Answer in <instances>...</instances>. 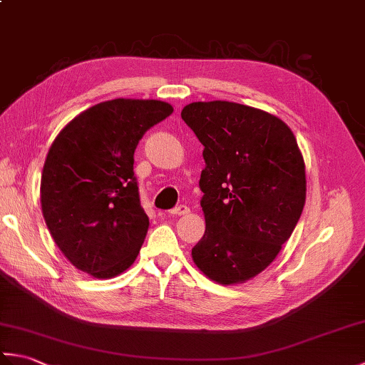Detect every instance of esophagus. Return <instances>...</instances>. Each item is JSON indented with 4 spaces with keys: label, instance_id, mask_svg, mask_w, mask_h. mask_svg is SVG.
<instances>
[{
    "label": "esophagus",
    "instance_id": "esophagus-1",
    "mask_svg": "<svg viewBox=\"0 0 365 365\" xmlns=\"http://www.w3.org/2000/svg\"><path fill=\"white\" fill-rule=\"evenodd\" d=\"M190 212V208L187 205H178L175 208H173V210H169V215L170 216H182V215H187Z\"/></svg>",
    "mask_w": 365,
    "mask_h": 365
}]
</instances>
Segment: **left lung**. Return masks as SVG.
I'll use <instances>...</instances> for the list:
<instances>
[{
	"mask_svg": "<svg viewBox=\"0 0 365 365\" xmlns=\"http://www.w3.org/2000/svg\"><path fill=\"white\" fill-rule=\"evenodd\" d=\"M182 119L204 145L199 187L205 234L197 268L222 285L262 273L290 238L306 202V168L293 131L257 108L195 102Z\"/></svg>",
	"mask_w": 365,
	"mask_h": 365,
	"instance_id": "left-lung-1",
	"label": "left lung"
}]
</instances>
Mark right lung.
Wrapping results in <instances>:
<instances>
[{"instance_id":"obj_1","label":"right lung","mask_w":365,"mask_h":365,"mask_svg":"<svg viewBox=\"0 0 365 365\" xmlns=\"http://www.w3.org/2000/svg\"><path fill=\"white\" fill-rule=\"evenodd\" d=\"M173 111L160 100H108L80 113L53 141L42 170V213L54 243L83 273L110 279L136 260L149 218L133 155L145 131Z\"/></svg>"}]
</instances>
